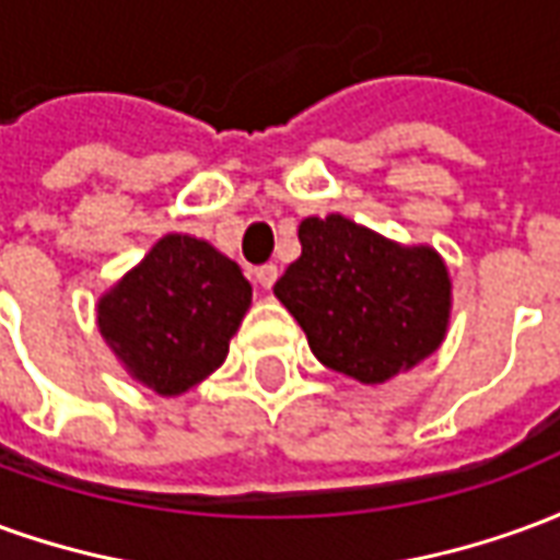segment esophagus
Returning <instances> with one entry per match:
<instances>
[{"mask_svg": "<svg viewBox=\"0 0 560 560\" xmlns=\"http://www.w3.org/2000/svg\"><path fill=\"white\" fill-rule=\"evenodd\" d=\"M255 279L260 288H267L269 291V288L276 284V279H279V267H276V264H264V267L255 269Z\"/></svg>", "mask_w": 560, "mask_h": 560, "instance_id": "34e87169", "label": "esophagus"}]
</instances>
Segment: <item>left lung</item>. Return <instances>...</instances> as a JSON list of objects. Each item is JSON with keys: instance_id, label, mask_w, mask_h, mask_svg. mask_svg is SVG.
Instances as JSON below:
<instances>
[{"instance_id": "1", "label": "left lung", "mask_w": 560, "mask_h": 560, "mask_svg": "<svg viewBox=\"0 0 560 560\" xmlns=\"http://www.w3.org/2000/svg\"><path fill=\"white\" fill-rule=\"evenodd\" d=\"M300 245L272 291L327 369L384 384L441 345L450 279L438 252L389 243L345 215L305 219Z\"/></svg>"}]
</instances>
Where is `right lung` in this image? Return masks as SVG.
<instances>
[{"label": "right lung", "instance_id": "right-lung-1", "mask_svg": "<svg viewBox=\"0 0 560 560\" xmlns=\"http://www.w3.org/2000/svg\"><path fill=\"white\" fill-rule=\"evenodd\" d=\"M252 303L231 257L171 233L98 305V327L140 384L179 396L215 372Z\"/></svg>", "mask_w": 560, "mask_h": 560}]
</instances>
